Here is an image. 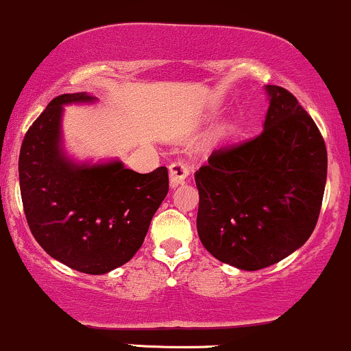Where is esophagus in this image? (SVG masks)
Here are the masks:
<instances>
[{"instance_id": "obj_1", "label": "esophagus", "mask_w": 351, "mask_h": 351, "mask_svg": "<svg viewBox=\"0 0 351 351\" xmlns=\"http://www.w3.org/2000/svg\"><path fill=\"white\" fill-rule=\"evenodd\" d=\"M188 175H190V167H188L186 161L178 160L169 165V183H171V186L182 184L188 178Z\"/></svg>"}]
</instances>
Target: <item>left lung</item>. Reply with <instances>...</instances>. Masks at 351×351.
Returning a JSON list of instances; mask_svg holds the SVG:
<instances>
[{"mask_svg": "<svg viewBox=\"0 0 351 351\" xmlns=\"http://www.w3.org/2000/svg\"><path fill=\"white\" fill-rule=\"evenodd\" d=\"M263 132L215 149L195 173L198 237L217 260L267 268L305 245L326 183V146L298 99L268 84Z\"/></svg>", "mask_w": 351, "mask_h": 351, "instance_id": "left-lung-1", "label": "left lung"}]
</instances>
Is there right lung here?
<instances>
[{
  "instance_id": "1",
  "label": "right lung",
  "mask_w": 351,
  "mask_h": 351,
  "mask_svg": "<svg viewBox=\"0 0 351 351\" xmlns=\"http://www.w3.org/2000/svg\"><path fill=\"white\" fill-rule=\"evenodd\" d=\"M61 95L29 126L19 152V190L26 221L41 248L66 267L103 275L143 245L168 193V169L136 173L121 161L75 163L61 146L63 105L91 103Z\"/></svg>"
}]
</instances>
